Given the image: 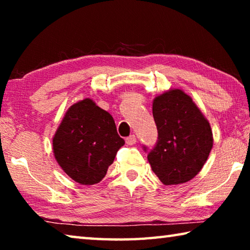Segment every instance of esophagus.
I'll use <instances>...</instances> for the list:
<instances>
[{"instance_id":"esophagus-1","label":"esophagus","mask_w":250,"mask_h":250,"mask_svg":"<svg viewBox=\"0 0 250 250\" xmlns=\"http://www.w3.org/2000/svg\"><path fill=\"white\" fill-rule=\"evenodd\" d=\"M135 142H137V138H135L134 134H131V135H129L128 138H125V143H126V145L133 146Z\"/></svg>"}]
</instances>
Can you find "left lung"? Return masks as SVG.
Wrapping results in <instances>:
<instances>
[{"label": "left lung", "mask_w": 250, "mask_h": 250, "mask_svg": "<svg viewBox=\"0 0 250 250\" xmlns=\"http://www.w3.org/2000/svg\"><path fill=\"white\" fill-rule=\"evenodd\" d=\"M158 140L143 146L153 172L166 185L192 180L204 166L213 146L210 125L192 98L180 89L156 97L152 107Z\"/></svg>", "instance_id": "8db88e82"}]
</instances>
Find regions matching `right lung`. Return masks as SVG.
Here are the masks:
<instances>
[{
	"instance_id": "right-lung-1",
	"label": "right lung",
	"mask_w": 250,
	"mask_h": 250,
	"mask_svg": "<svg viewBox=\"0 0 250 250\" xmlns=\"http://www.w3.org/2000/svg\"><path fill=\"white\" fill-rule=\"evenodd\" d=\"M124 145L111 115L90 99L71 105L53 139L58 164L83 185L103 180Z\"/></svg>"
}]
</instances>
